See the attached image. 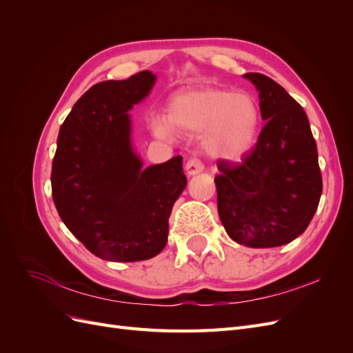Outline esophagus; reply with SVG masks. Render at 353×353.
Segmentation results:
<instances>
[{"label": "esophagus", "instance_id": "1", "mask_svg": "<svg viewBox=\"0 0 353 353\" xmlns=\"http://www.w3.org/2000/svg\"><path fill=\"white\" fill-rule=\"evenodd\" d=\"M205 169V165H203V162L201 160H199V159H190L188 162H187V165H185V170H187V174L188 175H197V174H200L201 170Z\"/></svg>", "mask_w": 353, "mask_h": 353}]
</instances>
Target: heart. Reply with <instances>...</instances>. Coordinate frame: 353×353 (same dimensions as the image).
I'll return each mask as SVG.
<instances>
[{
  "instance_id": "b5f03b06",
  "label": "heart",
  "mask_w": 353,
  "mask_h": 353,
  "mask_svg": "<svg viewBox=\"0 0 353 353\" xmlns=\"http://www.w3.org/2000/svg\"><path fill=\"white\" fill-rule=\"evenodd\" d=\"M261 110L249 92L222 87H193L174 92L166 114L152 122L160 138H172L174 131L199 135L205 153L218 160H240L256 145Z\"/></svg>"
}]
</instances>
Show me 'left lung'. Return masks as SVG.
I'll return each mask as SVG.
<instances>
[{
	"label": "left lung",
	"mask_w": 353,
	"mask_h": 353,
	"mask_svg": "<svg viewBox=\"0 0 353 353\" xmlns=\"http://www.w3.org/2000/svg\"><path fill=\"white\" fill-rule=\"evenodd\" d=\"M266 121L241 163L219 162L218 213L228 236L248 248H279L312 221L323 193L316 143L303 108L280 83L245 73Z\"/></svg>",
	"instance_id": "left-lung-1"
}]
</instances>
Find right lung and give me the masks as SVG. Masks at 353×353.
<instances>
[{
	"mask_svg": "<svg viewBox=\"0 0 353 353\" xmlns=\"http://www.w3.org/2000/svg\"><path fill=\"white\" fill-rule=\"evenodd\" d=\"M156 74L95 83L60 126L51 191L61 221L92 254L112 262L154 258L187 185L183 157L143 169L131 144L130 112Z\"/></svg>",
	"mask_w": 353,
	"mask_h": 353,
	"instance_id": "1",
	"label": "right lung"
}]
</instances>
